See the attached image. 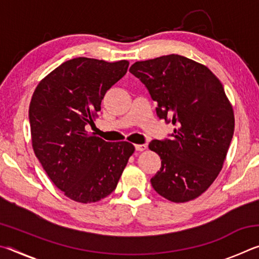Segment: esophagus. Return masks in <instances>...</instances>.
I'll list each match as a JSON object with an SVG mask.
<instances>
[{
	"instance_id": "34e87169",
	"label": "esophagus",
	"mask_w": 259,
	"mask_h": 259,
	"mask_svg": "<svg viewBox=\"0 0 259 259\" xmlns=\"http://www.w3.org/2000/svg\"><path fill=\"white\" fill-rule=\"evenodd\" d=\"M146 145L145 144H137V145H135V148H136V151H138V152H143V151H145L146 150Z\"/></svg>"
}]
</instances>
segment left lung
I'll return each mask as SVG.
<instances>
[{"mask_svg": "<svg viewBox=\"0 0 259 259\" xmlns=\"http://www.w3.org/2000/svg\"><path fill=\"white\" fill-rule=\"evenodd\" d=\"M129 72L146 85L157 116L176 126L171 139L148 145L161 157L153 188L171 202L196 199L217 178L234 134L233 107L222 82L207 66L179 55L136 61Z\"/></svg>", "mask_w": 259, "mask_h": 259, "instance_id": "left-lung-1", "label": "left lung"}]
</instances>
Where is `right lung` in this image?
<instances>
[{"instance_id": "right-lung-1", "label": "right lung", "mask_w": 259, "mask_h": 259, "mask_svg": "<svg viewBox=\"0 0 259 259\" xmlns=\"http://www.w3.org/2000/svg\"><path fill=\"white\" fill-rule=\"evenodd\" d=\"M128 66V60L78 57L42 78L32 96L28 116L35 155L51 182L76 202H97L111 194L135 152L128 142L108 143L85 130Z\"/></svg>"}]
</instances>
